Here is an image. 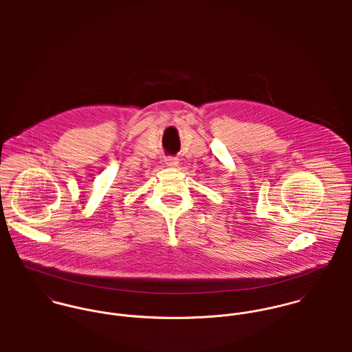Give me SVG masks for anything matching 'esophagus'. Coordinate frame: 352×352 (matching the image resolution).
<instances>
[{
	"label": "esophagus",
	"mask_w": 352,
	"mask_h": 352,
	"mask_svg": "<svg viewBox=\"0 0 352 352\" xmlns=\"http://www.w3.org/2000/svg\"><path fill=\"white\" fill-rule=\"evenodd\" d=\"M165 164L169 165V166H177L179 158L176 155H166L165 157Z\"/></svg>",
	"instance_id": "34e87169"
}]
</instances>
